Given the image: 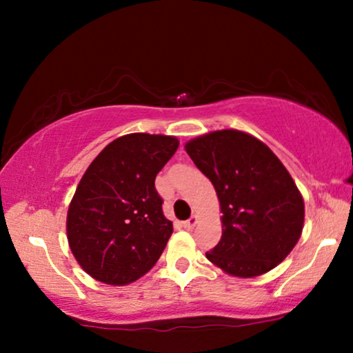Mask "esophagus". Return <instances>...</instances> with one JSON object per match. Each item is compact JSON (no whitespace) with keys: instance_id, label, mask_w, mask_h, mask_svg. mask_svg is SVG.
Instances as JSON below:
<instances>
[{"instance_id":"esophagus-1","label":"esophagus","mask_w":353,"mask_h":353,"mask_svg":"<svg viewBox=\"0 0 353 353\" xmlns=\"http://www.w3.org/2000/svg\"><path fill=\"white\" fill-rule=\"evenodd\" d=\"M196 223H197V216H196V215H192L191 219H190V220H186L185 223H183V225H185V228H186V230H192V228H194V226H196Z\"/></svg>"}]
</instances>
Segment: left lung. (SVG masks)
I'll use <instances>...</instances> for the list:
<instances>
[{
    "instance_id": "left-lung-1",
    "label": "left lung",
    "mask_w": 353,
    "mask_h": 353,
    "mask_svg": "<svg viewBox=\"0 0 353 353\" xmlns=\"http://www.w3.org/2000/svg\"><path fill=\"white\" fill-rule=\"evenodd\" d=\"M196 167L214 185L221 209L220 243L205 257L223 272L252 278L288 257L303 228V199L267 144L239 130L186 143Z\"/></svg>"
}]
</instances>
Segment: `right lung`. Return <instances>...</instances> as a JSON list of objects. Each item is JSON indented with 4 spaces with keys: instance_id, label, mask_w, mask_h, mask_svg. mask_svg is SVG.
Listing matches in <instances>:
<instances>
[{
    "instance_id": "right-lung-1",
    "label": "right lung",
    "mask_w": 353,
    "mask_h": 353,
    "mask_svg": "<svg viewBox=\"0 0 353 353\" xmlns=\"http://www.w3.org/2000/svg\"><path fill=\"white\" fill-rule=\"evenodd\" d=\"M178 144L165 134H125L86 168L67 212V239L90 276L125 286L156 265L173 225L154 181Z\"/></svg>"
}]
</instances>
